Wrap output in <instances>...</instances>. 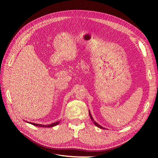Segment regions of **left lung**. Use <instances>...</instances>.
<instances>
[{
	"mask_svg": "<svg viewBox=\"0 0 158 158\" xmlns=\"http://www.w3.org/2000/svg\"><path fill=\"white\" fill-rule=\"evenodd\" d=\"M89 117H90L91 119H92V120L93 121V122L94 123V124H95V125L97 127H99V128H101V129H105V128H104V127H103L102 126H101L99 125V124H98L95 121H94V118H93V117H92V114H91V113H90V111H89Z\"/></svg>",
	"mask_w": 158,
	"mask_h": 158,
	"instance_id": "left-lung-1",
	"label": "left lung"
}]
</instances>
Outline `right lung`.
<instances>
[{"mask_svg":"<svg viewBox=\"0 0 158 158\" xmlns=\"http://www.w3.org/2000/svg\"><path fill=\"white\" fill-rule=\"evenodd\" d=\"M27 122L32 124V125H33V126H38V127H52L54 126H57V124H59L60 121H57V122H56L54 123H52L51 124H48V125H42V124H38V123H35L29 122Z\"/></svg>","mask_w":158,"mask_h":158,"instance_id":"1","label":"right lung"}]
</instances>
